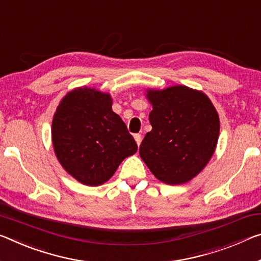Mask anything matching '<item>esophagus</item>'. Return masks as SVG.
Masks as SVG:
<instances>
[{"label": "esophagus", "mask_w": 261, "mask_h": 261, "mask_svg": "<svg viewBox=\"0 0 261 261\" xmlns=\"http://www.w3.org/2000/svg\"><path fill=\"white\" fill-rule=\"evenodd\" d=\"M135 140H136V143H137V145L139 146L140 143H142V135L136 134V135H135Z\"/></svg>", "instance_id": "obj_1"}]
</instances>
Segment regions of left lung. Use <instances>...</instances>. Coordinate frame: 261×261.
I'll list each match as a JSON object with an SVG mask.
<instances>
[{"label": "left lung", "instance_id": "left-lung-1", "mask_svg": "<svg viewBox=\"0 0 261 261\" xmlns=\"http://www.w3.org/2000/svg\"><path fill=\"white\" fill-rule=\"evenodd\" d=\"M152 130L139 147L152 174L167 185H182L209 163L220 136V117L204 93L186 86L147 89Z\"/></svg>", "mask_w": 261, "mask_h": 261}]
</instances>
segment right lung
I'll use <instances>...</instances> for the list:
<instances>
[{
	"label": "right lung",
	"mask_w": 261,
	"mask_h": 261,
	"mask_svg": "<svg viewBox=\"0 0 261 261\" xmlns=\"http://www.w3.org/2000/svg\"><path fill=\"white\" fill-rule=\"evenodd\" d=\"M110 94L80 87L64 96L53 116L52 143L69 175L86 186H100L122 161L137 152L125 123L111 108Z\"/></svg>",
	"instance_id": "right-lung-1"
}]
</instances>
